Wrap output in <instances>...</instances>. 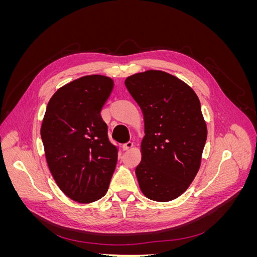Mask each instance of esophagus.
Wrapping results in <instances>:
<instances>
[{"label": "esophagus", "mask_w": 257, "mask_h": 257, "mask_svg": "<svg viewBox=\"0 0 257 257\" xmlns=\"http://www.w3.org/2000/svg\"><path fill=\"white\" fill-rule=\"evenodd\" d=\"M133 146H134V143H133V142H131V141H128L127 143L123 144L122 148H123V150L125 151V150H130V149H132V148H133Z\"/></svg>", "instance_id": "esophagus-1"}]
</instances>
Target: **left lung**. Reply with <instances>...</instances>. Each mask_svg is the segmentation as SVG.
<instances>
[{"mask_svg": "<svg viewBox=\"0 0 257 257\" xmlns=\"http://www.w3.org/2000/svg\"><path fill=\"white\" fill-rule=\"evenodd\" d=\"M125 85L145 118L143 159L136 176L144 195L169 201L195 178L207 139L197 95L177 77L161 71L130 76Z\"/></svg>", "mask_w": 257, "mask_h": 257, "instance_id": "obj_1", "label": "left lung"}]
</instances>
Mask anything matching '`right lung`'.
Masks as SVG:
<instances>
[{
  "label": "right lung",
  "instance_id": "add662e5",
  "mask_svg": "<svg viewBox=\"0 0 257 257\" xmlns=\"http://www.w3.org/2000/svg\"><path fill=\"white\" fill-rule=\"evenodd\" d=\"M113 87L100 75L60 88L46 108L41 136L50 173L66 196L87 204L108 191L119 147L108 138L100 110Z\"/></svg>",
  "mask_w": 257,
  "mask_h": 257
}]
</instances>
